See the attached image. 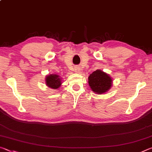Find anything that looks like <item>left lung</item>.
Listing matches in <instances>:
<instances>
[{"mask_svg":"<svg viewBox=\"0 0 152 152\" xmlns=\"http://www.w3.org/2000/svg\"><path fill=\"white\" fill-rule=\"evenodd\" d=\"M113 83L110 76L101 70H96L88 76V84L92 91L101 94L111 88Z\"/></svg>","mask_w":152,"mask_h":152,"instance_id":"obj_1","label":"left lung"}]
</instances>
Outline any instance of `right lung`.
Masks as SVG:
<instances>
[{
    "label": "right lung",
    "instance_id": "add662e5",
    "mask_svg": "<svg viewBox=\"0 0 152 152\" xmlns=\"http://www.w3.org/2000/svg\"><path fill=\"white\" fill-rule=\"evenodd\" d=\"M46 85L53 89H57L61 86V80L59 75L57 74H50L45 78Z\"/></svg>",
    "mask_w": 152,
    "mask_h": 152
}]
</instances>
